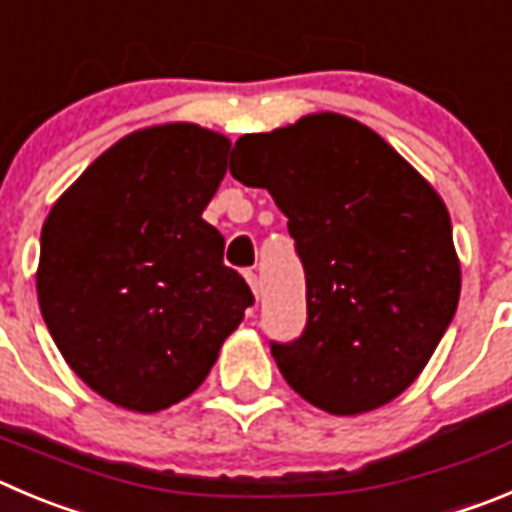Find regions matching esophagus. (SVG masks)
<instances>
[{
  "mask_svg": "<svg viewBox=\"0 0 512 512\" xmlns=\"http://www.w3.org/2000/svg\"><path fill=\"white\" fill-rule=\"evenodd\" d=\"M245 278H247V283H250V288H252V293H255V298H257V295H260V280H257V272L255 270H247Z\"/></svg>",
  "mask_w": 512,
  "mask_h": 512,
  "instance_id": "1",
  "label": "esophagus"
}]
</instances>
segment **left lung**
<instances>
[{
    "instance_id": "left-lung-1",
    "label": "left lung",
    "mask_w": 512,
    "mask_h": 512,
    "mask_svg": "<svg viewBox=\"0 0 512 512\" xmlns=\"http://www.w3.org/2000/svg\"><path fill=\"white\" fill-rule=\"evenodd\" d=\"M229 174L270 191L303 262L308 321L295 341H270L280 374L341 417L389 404L422 374L460 300L437 191L379 133L336 113L247 133Z\"/></svg>"
}]
</instances>
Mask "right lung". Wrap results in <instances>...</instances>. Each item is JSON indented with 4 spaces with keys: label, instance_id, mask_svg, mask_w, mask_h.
Instances as JSON below:
<instances>
[{
    "label": "right lung",
    "instance_id": "right-lung-1",
    "mask_svg": "<svg viewBox=\"0 0 512 512\" xmlns=\"http://www.w3.org/2000/svg\"><path fill=\"white\" fill-rule=\"evenodd\" d=\"M227 156V138L194 123L143 128L47 214L42 318L70 369L118 407L148 414L186 399L255 303L202 219Z\"/></svg>",
    "mask_w": 512,
    "mask_h": 512
}]
</instances>
